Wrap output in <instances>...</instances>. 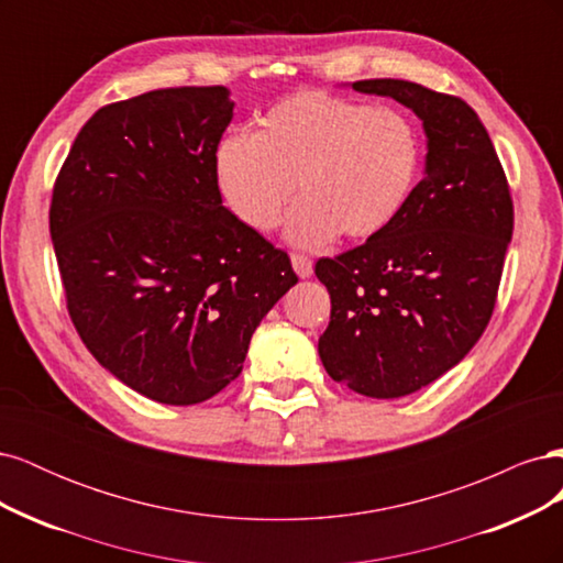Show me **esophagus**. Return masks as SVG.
I'll return each mask as SVG.
<instances>
[{
	"instance_id": "obj_1",
	"label": "esophagus",
	"mask_w": 563,
	"mask_h": 563,
	"mask_svg": "<svg viewBox=\"0 0 563 563\" xmlns=\"http://www.w3.org/2000/svg\"><path fill=\"white\" fill-rule=\"evenodd\" d=\"M291 265H294L296 275H298L300 279H308V277H312V261L308 258V255L294 253V255H291Z\"/></svg>"
}]
</instances>
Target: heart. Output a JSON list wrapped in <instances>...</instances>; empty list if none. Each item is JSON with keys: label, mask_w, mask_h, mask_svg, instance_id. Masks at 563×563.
<instances>
[{"label": "heart", "mask_w": 563, "mask_h": 563, "mask_svg": "<svg viewBox=\"0 0 563 563\" xmlns=\"http://www.w3.org/2000/svg\"><path fill=\"white\" fill-rule=\"evenodd\" d=\"M420 168L422 139L406 112L321 91L282 100L251 135H230L216 150L218 190L255 232L282 223L298 187L288 240L308 249L338 232L380 234L406 209Z\"/></svg>", "instance_id": "obj_1"}]
</instances>
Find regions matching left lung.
I'll list each match as a JSON object with an SVG mask.
<instances>
[{
    "instance_id": "left-lung-1",
    "label": "left lung",
    "mask_w": 563,
    "mask_h": 563,
    "mask_svg": "<svg viewBox=\"0 0 563 563\" xmlns=\"http://www.w3.org/2000/svg\"><path fill=\"white\" fill-rule=\"evenodd\" d=\"M352 89L413 110L428 157L395 223L317 261L314 275L331 296L319 356L335 383L397 399L444 376L482 338L515 209L496 147L465 100L404 79H364Z\"/></svg>"
}]
</instances>
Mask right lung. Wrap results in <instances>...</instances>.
Instances as JSON below:
<instances>
[{
	"label": "right lung",
	"mask_w": 563,
	"mask_h": 563,
	"mask_svg": "<svg viewBox=\"0 0 563 563\" xmlns=\"http://www.w3.org/2000/svg\"><path fill=\"white\" fill-rule=\"evenodd\" d=\"M225 87L100 108L54 185L48 230L67 312L96 362L139 395L190 406L244 368L251 335L298 277L223 207Z\"/></svg>",
	"instance_id": "add662e5"
}]
</instances>
